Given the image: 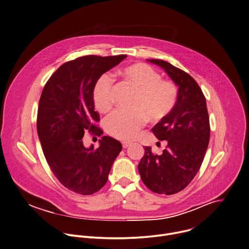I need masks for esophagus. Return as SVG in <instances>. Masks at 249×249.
Instances as JSON below:
<instances>
[{
	"mask_svg": "<svg viewBox=\"0 0 249 249\" xmlns=\"http://www.w3.org/2000/svg\"><path fill=\"white\" fill-rule=\"evenodd\" d=\"M121 143H122V146H123V148H127V147H128V146L131 144V142H125V141H124V142H122Z\"/></svg>",
	"mask_w": 249,
	"mask_h": 249,
	"instance_id": "obj_1",
	"label": "esophagus"
}]
</instances>
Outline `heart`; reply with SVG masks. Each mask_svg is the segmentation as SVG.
I'll list each match as a JSON object with an SVG mask.
<instances>
[{"mask_svg": "<svg viewBox=\"0 0 249 249\" xmlns=\"http://www.w3.org/2000/svg\"><path fill=\"white\" fill-rule=\"evenodd\" d=\"M124 77L137 91L130 111L117 109L109 114L105 127L107 132L119 140H132L145 125L147 118L152 122L165 119L178 102V88L145 63H135L122 70ZM113 79L102 74L93 89V101L100 111H107L113 104L111 95Z\"/></svg>", "mask_w": 249, "mask_h": 249, "instance_id": "b5f03b06", "label": "heart"}]
</instances>
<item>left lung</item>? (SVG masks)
<instances>
[{"mask_svg":"<svg viewBox=\"0 0 249 249\" xmlns=\"http://www.w3.org/2000/svg\"><path fill=\"white\" fill-rule=\"evenodd\" d=\"M165 70L178 86L172 112L153 128L159 141L168 145L161 155L144 147L138 166L142 182L154 193L173 195L183 190L199 172L211 137L205 95L196 80L184 71L159 59L148 60Z\"/></svg>","mask_w":249,"mask_h":249,"instance_id":"8db88e82","label":"left lung"}]
</instances>
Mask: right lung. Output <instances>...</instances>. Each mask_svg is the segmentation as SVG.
I'll return each mask as SVG.
<instances>
[{
    "label": "right lung",
    "instance_id": "add662e5",
    "mask_svg": "<svg viewBox=\"0 0 249 249\" xmlns=\"http://www.w3.org/2000/svg\"><path fill=\"white\" fill-rule=\"evenodd\" d=\"M126 55H87L64 63L41 92L36 130L46 162L53 175L69 190L91 195L105 186L111 166L122 150L117 140L104 136L97 149L86 148L85 132L100 137L103 131L95 111L93 89L98 78Z\"/></svg>",
    "mask_w": 249,
    "mask_h": 249
}]
</instances>
